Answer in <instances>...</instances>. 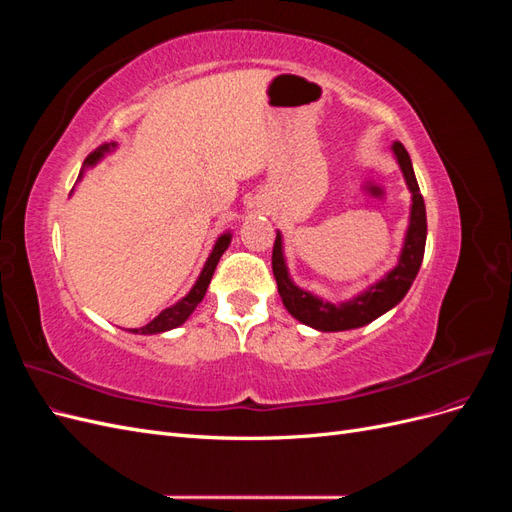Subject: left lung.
<instances>
[{"label": "left lung", "mask_w": 512, "mask_h": 512, "mask_svg": "<svg viewBox=\"0 0 512 512\" xmlns=\"http://www.w3.org/2000/svg\"><path fill=\"white\" fill-rule=\"evenodd\" d=\"M393 151L401 170H404L406 183L412 192V213H410V226H408L404 250H401L399 265L376 286H371L367 292L359 294V297L352 299L350 303L333 305V303L320 301L318 297H314V294H309L290 282L286 262L282 256V235L277 232L275 243H273V256H271L277 292H280L288 312L303 324H307V327H314L318 331H348V329L365 327V324L376 320L384 312H389L391 307H395L401 299L406 297V292L410 290L418 269H421V262L425 256V241H427L425 200L421 190H418V183H416L406 147L397 141L393 145Z\"/></svg>", "instance_id": "obj_1"}]
</instances>
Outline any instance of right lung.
Listing matches in <instances>:
<instances>
[{
  "mask_svg": "<svg viewBox=\"0 0 512 512\" xmlns=\"http://www.w3.org/2000/svg\"><path fill=\"white\" fill-rule=\"evenodd\" d=\"M108 147H111V145L104 143V145H100L94 153H89L85 164H96V162L102 158V153L108 151ZM228 243H230V235H222V237L218 239V243H215L213 252H211V256H209V260H207V265H205L203 273H200L198 282L194 284V288L190 290L188 297H183V299H181L179 303H175L173 307L164 309V312H162L158 318H153L149 324H145V327H141V329H130V331H132V333H141V335L162 333V331L177 329L179 324H183L185 320H188L190 314L196 309V305H198L200 301H203L205 292H207V286H209L211 277H213V271H215V267H218V262H220L222 254L226 252Z\"/></svg>",
  "mask_w": 512,
  "mask_h": 512,
  "instance_id": "obj_1",
  "label": "right lung"
}]
</instances>
